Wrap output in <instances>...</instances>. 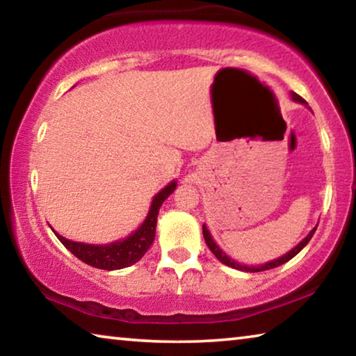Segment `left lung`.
I'll return each instance as SVG.
<instances>
[{
	"mask_svg": "<svg viewBox=\"0 0 356 356\" xmlns=\"http://www.w3.org/2000/svg\"><path fill=\"white\" fill-rule=\"evenodd\" d=\"M292 99L295 100V102H298V104H303V105H308L306 104V100L305 99H301L298 94H295V92H292ZM316 229H317V226L312 229V231L308 234V236H306L303 240H301V242L295 246L293 250H291L287 252V254H284L282 257H278V259H275V261H270V262H267V264H264V265H257V267H246V265H242V264H237L236 261H232L231 257L229 256H226L225 252H222L218 246H216V243L213 242V238H212V236H210V232H209V229L206 227V225H202V234H204V240H206V243H207V246H209V250L213 252L215 254V257L218 259L220 262H222L225 265H227V267H232V268H237V270H242V272H250V273H256V272H265V270H272V268H275V267H280V265H282V264H286L287 261H291V259L293 257V256H297L298 252L305 248L306 245H308V242L311 240V237L314 236V232H316Z\"/></svg>",
	"mask_w": 356,
	"mask_h": 356,
	"instance_id": "left-lung-1",
	"label": "left lung"
}]
</instances>
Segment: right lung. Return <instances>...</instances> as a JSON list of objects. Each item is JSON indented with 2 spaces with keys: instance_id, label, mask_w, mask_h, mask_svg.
<instances>
[{
  "instance_id": "add662e5",
  "label": "right lung",
  "mask_w": 356,
  "mask_h": 356,
  "mask_svg": "<svg viewBox=\"0 0 356 356\" xmlns=\"http://www.w3.org/2000/svg\"><path fill=\"white\" fill-rule=\"evenodd\" d=\"M177 182L172 180L168 184L163 190L156 193V196L150 204L149 213L144 220L143 225L136 229V231L129 236L127 238L120 240V242H114L110 245H88L81 242H72L63 236L55 232V236L59 238L65 248H67L72 254L76 256L84 264L91 265L95 268L102 270H119L134 265L135 262L146 254L147 250L152 245L155 238V227H156V216H159V210L161 204L166 200L171 193L176 190Z\"/></svg>"
}]
</instances>
